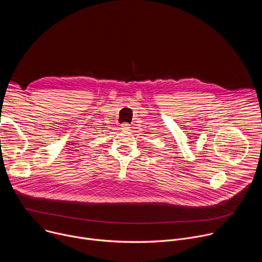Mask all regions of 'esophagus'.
Wrapping results in <instances>:
<instances>
[{
	"label": "esophagus",
	"instance_id": "obj_1",
	"mask_svg": "<svg viewBox=\"0 0 262 262\" xmlns=\"http://www.w3.org/2000/svg\"><path fill=\"white\" fill-rule=\"evenodd\" d=\"M130 128H132V127H130V124H128V123H126V122H124V123L121 124V129H122V130L127 132V130H129Z\"/></svg>",
	"mask_w": 262,
	"mask_h": 262
}]
</instances>
